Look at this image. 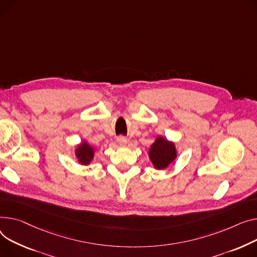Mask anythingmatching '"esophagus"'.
<instances>
[{
  "label": "esophagus",
  "mask_w": 257,
  "mask_h": 257,
  "mask_svg": "<svg viewBox=\"0 0 257 257\" xmlns=\"http://www.w3.org/2000/svg\"><path fill=\"white\" fill-rule=\"evenodd\" d=\"M117 144L121 146V147H125L127 144H128V141L126 138H124V136H119V138L116 140Z\"/></svg>",
  "instance_id": "34e87169"
}]
</instances>
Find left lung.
I'll return each mask as SVG.
<instances>
[{
  "label": "left lung",
  "mask_w": 257,
  "mask_h": 257,
  "mask_svg": "<svg viewBox=\"0 0 257 257\" xmlns=\"http://www.w3.org/2000/svg\"><path fill=\"white\" fill-rule=\"evenodd\" d=\"M153 166L158 170L165 169L173 164L178 157L177 147L174 142L168 141L162 135H158L148 152Z\"/></svg>",
  "instance_id": "8db88e82"
}]
</instances>
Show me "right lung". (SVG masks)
I'll return each instance as SVG.
<instances>
[{
  "label": "right lung",
  "instance_id": "1",
  "mask_svg": "<svg viewBox=\"0 0 257 257\" xmlns=\"http://www.w3.org/2000/svg\"><path fill=\"white\" fill-rule=\"evenodd\" d=\"M96 153V148L89 144L88 141H82L79 145L76 146L74 150L75 159L81 165H90L94 159Z\"/></svg>",
  "mask_w": 257,
  "mask_h": 257
}]
</instances>
